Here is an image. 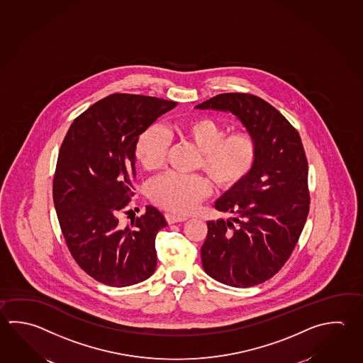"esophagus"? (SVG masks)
I'll list each match as a JSON object with an SVG mask.
<instances>
[{
	"label": "esophagus",
	"instance_id": "34e87169",
	"mask_svg": "<svg viewBox=\"0 0 363 363\" xmlns=\"http://www.w3.org/2000/svg\"><path fill=\"white\" fill-rule=\"evenodd\" d=\"M186 217H182V216H176V214H172V213H167L165 214V220L172 225V223H177V222H184L186 220Z\"/></svg>",
	"mask_w": 363,
	"mask_h": 363
}]
</instances>
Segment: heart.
<instances>
[{"label": "heart", "instance_id": "b5f03b06", "mask_svg": "<svg viewBox=\"0 0 363 363\" xmlns=\"http://www.w3.org/2000/svg\"><path fill=\"white\" fill-rule=\"evenodd\" d=\"M171 133L198 150L194 168L206 172L218 190L228 191L241 185L258 157V141L247 130L226 133L223 124L206 116H195L172 125ZM167 140L160 130H145L135 146L137 162L146 171H157L164 163ZM209 191L200 174L167 173L149 186L151 203L173 214H186Z\"/></svg>", "mask_w": 363, "mask_h": 363}]
</instances>
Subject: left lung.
I'll use <instances>...</instances> for the list:
<instances>
[{"mask_svg": "<svg viewBox=\"0 0 363 363\" xmlns=\"http://www.w3.org/2000/svg\"><path fill=\"white\" fill-rule=\"evenodd\" d=\"M198 109L230 111L258 141L253 171L216 201L233 220H208L201 263L214 280L249 287L284 267L309 213L308 162L298 130L271 104L252 94L214 96Z\"/></svg>", "mask_w": 363, "mask_h": 363, "instance_id": "1", "label": "left lung"}]
</instances>
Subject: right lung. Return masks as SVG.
Here are the masks:
<instances>
[{"label": "right lung", "mask_w": 363, "mask_h": 363, "mask_svg": "<svg viewBox=\"0 0 363 363\" xmlns=\"http://www.w3.org/2000/svg\"><path fill=\"white\" fill-rule=\"evenodd\" d=\"M176 101L113 94L77 116L56 163L52 198L62 236L77 264L109 286L135 285L157 267L155 238L167 226L154 206L119 225L135 195L138 136Z\"/></svg>", "instance_id": "add662e5"}]
</instances>
